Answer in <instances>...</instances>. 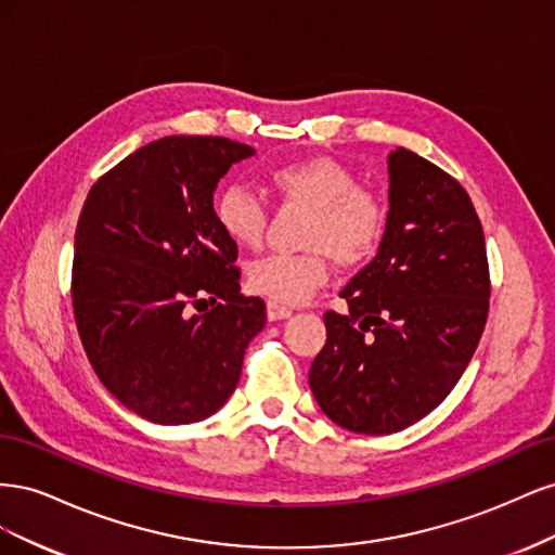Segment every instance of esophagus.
Listing matches in <instances>:
<instances>
[{
  "mask_svg": "<svg viewBox=\"0 0 555 555\" xmlns=\"http://www.w3.org/2000/svg\"><path fill=\"white\" fill-rule=\"evenodd\" d=\"M292 312H294L292 308L275 304V300H268V304H266V314H268V319H271V322H278V319H287V317H292Z\"/></svg>",
  "mask_w": 555,
  "mask_h": 555,
  "instance_id": "obj_1",
  "label": "esophagus"
}]
</instances>
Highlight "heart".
<instances>
[{"label": "heart", "instance_id": "1", "mask_svg": "<svg viewBox=\"0 0 555 555\" xmlns=\"http://www.w3.org/2000/svg\"><path fill=\"white\" fill-rule=\"evenodd\" d=\"M275 194L287 204L312 210L300 255L273 251L247 266V287L275 304H304L328 280V255L340 266L367 259L382 241L386 210L363 188L349 166L333 157L284 162L268 173ZM215 222L243 249H257L266 231L263 201L241 184L224 188L215 198Z\"/></svg>", "mask_w": 555, "mask_h": 555}]
</instances>
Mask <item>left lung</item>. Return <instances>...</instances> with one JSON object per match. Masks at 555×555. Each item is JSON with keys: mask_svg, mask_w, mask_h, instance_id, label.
I'll return each mask as SVG.
<instances>
[{"mask_svg": "<svg viewBox=\"0 0 555 555\" xmlns=\"http://www.w3.org/2000/svg\"><path fill=\"white\" fill-rule=\"evenodd\" d=\"M326 312L310 367L319 408L347 430L416 424L465 373L489 314L481 222L461 184L412 150L389 155V215L375 259Z\"/></svg>", "mask_w": 555, "mask_h": 555, "instance_id": "1", "label": "left lung"}]
</instances>
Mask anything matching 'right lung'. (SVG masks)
I'll return each mask as SVG.
<instances>
[{"label": "right lung", "mask_w": 555, "mask_h": 555, "mask_svg": "<svg viewBox=\"0 0 555 555\" xmlns=\"http://www.w3.org/2000/svg\"><path fill=\"white\" fill-rule=\"evenodd\" d=\"M251 155L220 137H164L99 178L80 210L72 300L82 347L106 389L153 424L220 410L266 324L212 206L220 178Z\"/></svg>", "instance_id": "add662e5"}]
</instances>
